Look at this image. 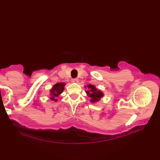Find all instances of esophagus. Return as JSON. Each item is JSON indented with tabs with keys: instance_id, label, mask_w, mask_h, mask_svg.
Listing matches in <instances>:
<instances>
[{
	"instance_id": "1",
	"label": "esophagus",
	"mask_w": 160,
	"mask_h": 160,
	"mask_svg": "<svg viewBox=\"0 0 160 160\" xmlns=\"http://www.w3.org/2000/svg\"><path fill=\"white\" fill-rule=\"evenodd\" d=\"M72 82H74V83H78V80L77 79V78H74V79L72 80Z\"/></svg>"
}]
</instances>
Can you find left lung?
Segmentation results:
<instances>
[{
	"label": "left lung",
	"mask_w": 160,
	"mask_h": 160,
	"mask_svg": "<svg viewBox=\"0 0 160 160\" xmlns=\"http://www.w3.org/2000/svg\"><path fill=\"white\" fill-rule=\"evenodd\" d=\"M87 87L89 89V90L87 91L86 93H87L88 96L91 98V102H96L100 100L102 97H103L104 94L102 93V92L98 90L95 86L92 85V84H89V85H87Z\"/></svg>",
	"instance_id": "8db88e82"
}]
</instances>
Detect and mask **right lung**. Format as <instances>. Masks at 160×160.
Wrapping results in <instances>:
<instances>
[{
  "mask_svg": "<svg viewBox=\"0 0 160 160\" xmlns=\"http://www.w3.org/2000/svg\"><path fill=\"white\" fill-rule=\"evenodd\" d=\"M64 85H65V84L62 82L57 83L55 85H53L52 89L50 90L51 96H52L50 99L52 100H54L55 102L57 101V99H56L55 98L58 96L61 93H62Z\"/></svg>",
  "mask_w": 160,
  "mask_h": 160,
  "instance_id": "1",
  "label": "right lung"
}]
</instances>
